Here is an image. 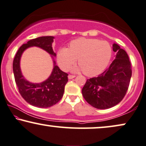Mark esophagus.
<instances>
[{
    "mask_svg": "<svg viewBox=\"0 0 146 146\" xmlns=\"http://www.w3.org/2000/svg\"><path fill=\"white\" fill-rule=\"evenodd\" d=\"M75 75H68V78H69V79H72L75 78Z\"/></svg>",
    "mask_w": 146,
    "mask_h": 146,
    "instance_id": "obj_1",
    "label": "esophagus"
}]
</instances>
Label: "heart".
<instances>
[{
    "instance_id": "b5f03b06",
    "label": "heart",
    "mask_w": 146,
    "mask_h": 146,
    "mask_svg": "<svg viewBox=\"0 0 146 146\" xmlns=\"http://www.w3.org/2000/svg\"><path fill=\"white\" fill-rule=\"evenodd\" d=\"M112 48L106 40L96 38H79L70 42L69 48H62L58 51L57 63L63 71H68L78 59L79 65L73 69L78 73L84 71L89 77L102 73L110 63Z\"/></svg>"
}]
</instances>
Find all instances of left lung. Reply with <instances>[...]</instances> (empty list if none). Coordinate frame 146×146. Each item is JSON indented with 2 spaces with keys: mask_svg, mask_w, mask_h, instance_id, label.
<instances>
[{
  "mask_svg": "<svg viewBox=\"0 0 146 146\" xmlns=\"http://www.w3.org/2000/svg\"><path fill=\"white\" fill-rule=\"evenodd\" d=\"M115 59L110 67L98 77L88 79L82 89V94L91 106L100 110L112 108L119 104L126 94L131 77L129 57L125 50L113 44Z\"/></svg>",
  "mask_w": 146,
  "mask_h": 146,
  "instance_id": "obj_1",
  "label": "left lung"
}]
</instances>
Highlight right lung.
Segmentation results:
<instances>
[{"instance_id": "1", "label": "right lung", "mask_w": 146, "mask_h": 146, "mask_svg": "<svg viewBox=\"0 0 146 146\" xmlns=\"http://www.w3.org/2000/svg\"><path fill=\"white\" fill-rule=\"evenodd\" d=\"M55 38L52 36H40L29 40L19 48L13 60V73L19 93L29 104L40 108H46L59 102L63 96L65 86L68 81V74L62 71L54 60L56 53L52 43ZM31 46H37L50 54L53 59L54 69L50 76L41 83L35 84L27 81L22 74L20 63L23 52Z\"/></svg>"}]
</instances>
